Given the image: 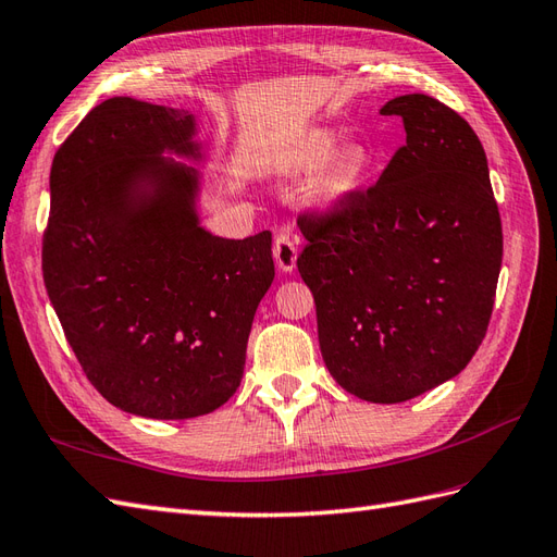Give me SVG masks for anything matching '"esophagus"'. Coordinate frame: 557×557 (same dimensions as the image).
<instances>
[{
  "label": "esophagus",
  "mask_w": 557,
  "mask_h": 557,
  "mask_svg": "<svg viewBox=\"0 0 557 557\" xmlns=\"http://www.w3.org/2000/svg\"><path fill=\"white\" fill-rule=\"evenodd\" d=\"M273 253H275V263L280 270H284V273H292V270L296 268V259H298V247L296 242L292 239V235L287 231H280L275 235V247H273Z\"/></svg>",
  "instance_id": "obj_1"
}]
</instances>
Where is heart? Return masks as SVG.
Instances as JSON below:
<instances>
[{
	"label": "heart",
	"mask_w": 557,
	"mask_h": 557,
	"mask_svg": "<svg viewBox=\"0 0 557 557\" xmlns=\"http://www.w3.org/2000/svg\"><path fill=\"white\" fill-rule=\"evenodd\" d=\"M336 143L338 138L330 129H318L308 134V138L301 143V148L296 152V160H294L296 169L301 171L318 169L334 154ZM362 164H364V154L358 148H348L341 152L332 162V166L326 169V174L322 176V185H320L322 193L326 197H338L355 178H358Z\"/></svg>",
	"instance_id": "obj_1"
}]
</instances>
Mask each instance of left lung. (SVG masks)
<instances>
[{
    "instance_id": "obj_1",
    "label": "left lung",
    "mask_w": 557,
    "mask_h": 557,
    "mask_svg": "<svg viewBox=\"0 0 557 557\" xmlns=\"http://www.w3.org/2000/svg\"><path fill=\"white\" fill-rule=\"evenodd\" d=\"M381 115L403 117L407 143L367 190L298 216L308 245L296 265L330 374L393 405L449 381L480 348L504 235L487 157L459 112L407 94Z\"/></svg>"
}]
</instances>
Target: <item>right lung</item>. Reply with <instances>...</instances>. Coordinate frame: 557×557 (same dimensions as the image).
I'll list each match as a JSON object with an SVG mask.
<instances>
[{
	"instance_id": "right-lung-1",
	"label": "right lung",
	"mask_w": 557,
	"mask_h": 557,
	"mask_svg": "<svg viewBox=\"0 0 557 557\" xmlns=\"http://www.w3.org/2000/svg\"><path fill=\"white\" fill-rule=\"evenodd\" d=\"M188 110L115 96L51 164L41 270L91 386L146 419H195L227 403L253 312L275 277L273 235L225 239L199 225Z\"/></svg>"
}]
</instances>
